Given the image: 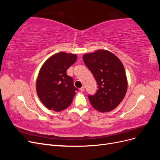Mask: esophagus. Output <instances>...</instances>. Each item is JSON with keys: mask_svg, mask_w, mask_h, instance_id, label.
I'll use <instances>...</instances> for the list:
<instances>
[{"mask_svg": "<svg viewBox=\"0 0 160 160\" xmlns=\"http://www.w3.org/2000/svg\"><path fill=\"white\" fill-rule=\"evenodd\" d=\"M84 90H85V87L84 86H82L81 88V89H80V91H84Z\"/></svg>", "mask_w": 160, "mask_h": 160, "instance_id": "34e87169", "label": "esophagus"}]
</instances>
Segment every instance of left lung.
<instances>
[{
	"mask_svg": "<svg viewBox=\"0 0 160 160\" xmlns=\"http://www.w3.org/2000/svg\"><path fill=\"white\" fill-rule=\"evenodd\" d=\"M83 59L98 85L96 93L88 96L91 105L99 112L113 110L122 102L128 89L122 61L113 53L102 49L86 53Z\"/></svg>",
	"mask_w": 160,
	"mask_h": 160,
	"instance_id": "8db88e82",
	"label": "left lung"
}]
</instances>
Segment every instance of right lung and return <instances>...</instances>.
<instances>
[{
  "mask_svg": "<svg viewBox=\"0 0 160 160\" xmlns=\"http://www.w3.org/2000/svg\"><path fill=\"white\" fill-rule=\"evenodd\" d=\"M77 59L75 54L60 52L52 55L38 72L36 89L38 98L47 108L57 112L67 108L72 103L77 89L67 70Z\"/></svg>",
  "mask_w": 160,
  "mask_h": 160,
  "instance_id": "1",
  "label": "right lung"
}]
</instances>
